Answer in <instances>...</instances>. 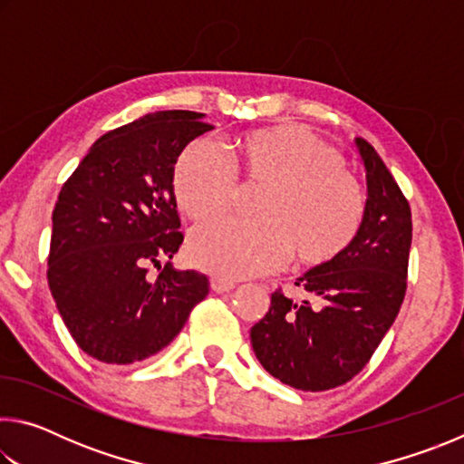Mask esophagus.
<instances>
[{"mask_svg":"<svg viewBox=\"0 0 464 464\" xmlns=\"http://www.w3.org/2000/svg\"><path fill=\"white\" fill-rule=\"evenodd\" d=\"M210 288L215 290V293H229V290L235 288V282L231 280H225V278H210Z\"/></svg>","mask_w":464,"mask_h":464,"instance_id":"obj_1","label":"esophagus"}]
</instances>
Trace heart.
<instances>
[{
    "mask_svg": "<svg viewBox=\"0 0 464 464\" xmlns=\"http://www.w3.org/2000/svg\"><path fill=\"white\" fill-rule=\"evenodd\" d=\"M237 176L266 186L257 221L215 217L196 225L188 257L204 272L247 278L278 270L296 256L307 266L335 260L362 229L366 192L343 169L335 147L304 127L251 130L235 139L233 166L213 140L198 139L178 157L174 196L179 210L204 218L229 208Z\"/></svg>",
    "mask_w": 464,
    "mask_h": 464,
    "instance_id": "heart-1",
    "label": "heart"
}]
</instances>
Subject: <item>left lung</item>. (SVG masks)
<instances>
[{
  "instance_id": "obj_1",
  "label": "left lung",
  "mask_w": 464,
  "mask_h": 464,
  "mask_svg": "<svg viewBox=\"0 0 464 464\" xmlns=\"http://www.w3.org/2000/svg\"><path fill=\"white\" fill-rule=\"evenodd\" d=\"M366 169V217L350 247L296 278L309 298L278 288L251 327L256 358L274 379L327 391L362 371L395 321L407 288L411 208L374 147L356 139Z\"/></svg>"
}]
</instances>
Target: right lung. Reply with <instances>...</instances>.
<instances>
[{"label": "right lung", "mask_w": 464, "mask_h": 464, "mask_svg": "<svg viewBox=\"0 0 464 464\" xmlns=\"http://www.w3.org/2000/svg\"><path fill=\"white\" fill-rule=\"evenodd\" d=\"M202 116L166 110L106 132L61 188L46 278L63 324L100 362L157 354L208 295L204 274L169 262L184 241L174 166L213 129Z\"/></svg>", "instance_id": "obj_1"}]
</instances>
